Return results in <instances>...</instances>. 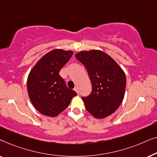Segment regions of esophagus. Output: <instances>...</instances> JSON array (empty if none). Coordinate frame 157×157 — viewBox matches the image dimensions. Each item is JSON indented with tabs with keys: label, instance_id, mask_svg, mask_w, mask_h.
Segmentation results:
<instances>
[{
	"label": "esophagus",
	"instance_id": "esophagus-1",
	"mask_svg": "<svg viewBox=\"0 0 157 157\" xmlns=\"http://www.w3.org/2000/svg\"><path fill=\"white\" fill-rule=\"evenodd\" d=\"M74 91H76V93H77V94H79V91H78V87H77V86H76V87H75V88H74Z\"/></svg>",
	"mask_w": 157,
	"mask_h": 157
}]
</instances>
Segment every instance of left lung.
<instances>
[{"mask_svg": "<svg viewBox=\"0 0 157 157\" xmlns=\"http://www.w3.org/2000/svg\"><path fill=\"white\" fill-rule=\"evenodd\" d=\"M75 56L84 65L91 81V94L82 97L86 109L96 119L112 114L125 94L126 78L123 69L101 50L81 51Z\"/></svg>", "mask_w": 157, "mask_h": 157, "instance_id": "8db88e82", "label": "left lung"}]
</instances>
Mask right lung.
I'll list each match as a JSON object with an SVG mask.
<instances>
[{
    "mask_svg": "<svg viewBox=\"0 0 157 157\" xmlns=\"http://www.w3.org/2000/svg\"><path fill=\"white\" fill-rule=\"evenodd\" d=\"M72 55V51L54 49L40 58L30 71L27 79L28 94L32 104L42 114L57 117L77 95L66 86L59 75L60 70Z\"/></svg>",
    "mask_w": 157,
    "mask_h": 157,
    "instance_id": "1",
    "label": "right lung"
}]
</instances>
